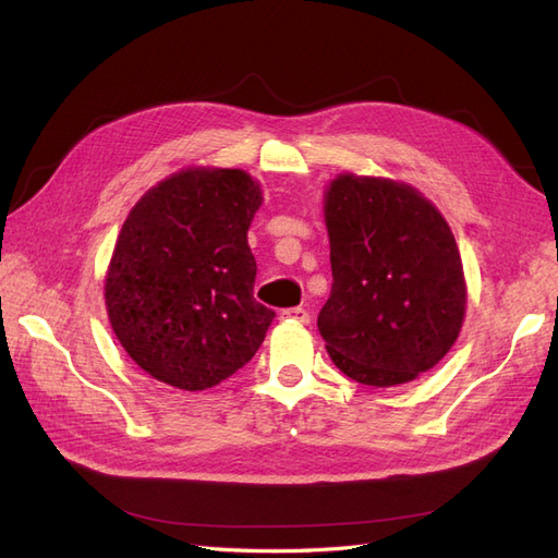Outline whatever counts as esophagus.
I'll return each instance as SVG.
<instances>
[{"instance_id":"34e87169","label":"esophagus","mask_w":558,"mask_h":558,"mask_svg":"<svg viewBox=\"0 0 558 558\" xmlns=\"http://www.w3.org/2000/svg\"><path fill=\"white\" fill-rule=\"evenodd\" d=\"M280 318H282V320H294V323L306 325V323H308V313H306L304 308L294 306V308H284V311L280 313Z\"/></svg>"}]
</instances>
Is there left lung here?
I'll use <instances>...</instances> for the list:
<instances>
[{"label": "left lung", "mask_w": 558, "mask_h": 558, "mask_svg": "<svg viewBox=\"0 0 558 558\" xmlns=\"http://www.w3.org/2000/svg\"><path fill=\"white\" fill-rule=\"evenodd\" d=\"M332 292L318 332L365 387H398L438 365L460 337L466 278L446 217L415 185L337 174L323 195Z\"/></svg>", "instance_id": "1"}]
</instances>
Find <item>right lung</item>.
<instances>
[{"label":"right lung","mask_w":558,"mask_h":558,"mask_svg":"<svg viewBox=\"0 0 558 558\" xmlns=\"http://www.w3.org/2000/svg\"><path fill=\"white\" fill-rule=\"evenodd\" d=\"M264 203L245 169L185 167L126 214L106 270V311L153 379L205 391L252 361L276 313L252 296L250 223Z\"/></svg>","instance_id":"right-lung-1"}]
</instances>
